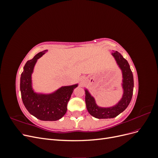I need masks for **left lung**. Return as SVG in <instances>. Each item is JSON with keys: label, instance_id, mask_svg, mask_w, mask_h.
Returning a JSON list of instances; mask_svg holds the SVG:
<instances>
[{"label": "left lung", "instance_id": "1", "mask_svg": "<svg viewBox=\"0 0 158 158\" xmlns=\"http://www.w3.org/2000/svg\"><path fill=\"white\" fill-rule=\"evenodd\" d=\"M111 55L121 71L122 97L113 106L101 107L97 104L95 98L88 89L84 88L85 102L88 111L91 115L97 118H111L117 117L127 109L132 97L134 79L128 61L118 51H113Z\"/></svg>", "mask_w": 158, "mask_h": 158}]
</instances>
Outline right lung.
Listing matches in <instances>:
<instances>
[{
	"instance_id": "right-lung-1",
	"label": "right lung",
	"mask_w": 158,
	"mask_h": 158,
	"mask_svg": "<svg viewBox=\"0 0 158 158\" xmlns=\"http://www.w3.org/2000/svg\"><path fill=\"white\" fill-rule=\"evenodd\" d=\"M47 52H40L26 63L20 77V92L23 103L31 114L41 121H54L65 114L71 95L78 84L64 85L51 93L37 92L33 88L32 74L37 60Z\"/></svg>"
}]
</instances>
